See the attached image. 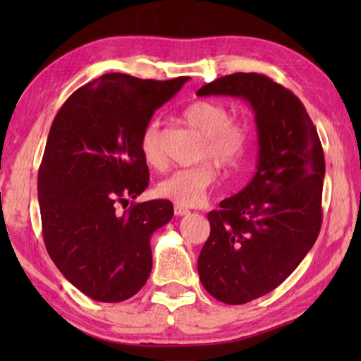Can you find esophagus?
<instances>
[{"label": "esophagus", "instance_id": "34e87169", "mask_svg": "<svg viewBox=\"0 0 361 361\" xmlns=\"http://www.w3.org/2000/svg\"><path fill=\"white\" fill-rule=\"evenodd\" d=\"M189 212L190 211L188 208H185V206H180V204L175 206V216H188Z\"/></svg>", "mask_w": 361, "mask_h": 361}]
</instances>
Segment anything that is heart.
Listing matches in <instances>:
<instances>
[{
    "instance_id": "obj_1",
    "label": "heart",
    "mask_w": 361,
    "mask_h": 361,
    "mask_svg": "<svg viewBox=\"0 0 361 361\" xmlns=\"http://www.w3.org/2000/svg\"><path fill=\"white\" fill-rule=\"evenodd\" d=\"M183 121L200 135L203 147L198 159H211L221 169H239L250 152L251 128L243 121L233 119L229 106L219 101H195L183 110ZM140 147L145 163L152 167L164 164L159 121L152 119L142 128ZM217 173L211 163L181 169L159 181L157 192L161 198L180 206L200 204L216 183Z\"/></svg>"
}]
</instances>
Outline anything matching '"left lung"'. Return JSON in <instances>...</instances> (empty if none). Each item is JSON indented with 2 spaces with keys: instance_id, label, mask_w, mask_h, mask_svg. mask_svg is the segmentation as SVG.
I'll return each mask as SVG.
<instances>
[{
  "instance_id": "8db88e82",
  "label": "left lung",
  "mask_w": 361,
  "mask_h": 361,
  "mask_svg": "<svg viewBox=\"0 0 361 361\" xmlns=\"http://www.w3.org/2000/svg\"><path fill=\"white\" fill-rule=\"evenodd\" d=\"M211 94L248 101L257 127L256 175L208 214L211 234L198 256L206 291L239 305L279 287L317 242L324 153L302 102L267 75L234 73L197 91Z\"/></svg>"
}]
</instances>
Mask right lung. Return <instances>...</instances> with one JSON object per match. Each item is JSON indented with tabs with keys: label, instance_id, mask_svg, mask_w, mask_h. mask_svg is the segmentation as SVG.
Wrapping results in <instances>:
<instances>
[{
	"label": "right lung",
	"instance_id": "obj_1",
	"mask_svg": "<svg viewBox=\"0 0 361 361\" xmlns=\"http://www.w3.org/2000/svg\"><path fill=\"white\" fill-rule=\"evenodd\" d=\"M188 79L104 74L75 90L54 118L38 169L43 240L60 273L94 301H126L149 279L150 237L173 217V204L127 209V198L149 186L142 128Z\"/></svg>",
	"mask_w": 361,
	"mask_h": 361
}]
</instances>
